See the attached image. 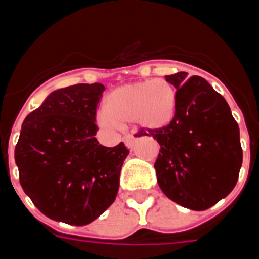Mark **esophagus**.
Masks as SVG:
<instances>
[{
	"mask_svg": "<svg viewBox=\"0 0 259 259\" xmlns=\"http://www.w3.org/2000/svg\"><path fill=\"white\" fill-rule=\"evenodd\" d=\"M124 144L127 145V148H130V149H132L135 146V143H136V137L132 136V135H127V136H124Z\"/></svg>",
	"mask_w": 259,
	"mask_h": 259,
	"instance_id": "1",
	"label": "esophagus"
}]
</instances>
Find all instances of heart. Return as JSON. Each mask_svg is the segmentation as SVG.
Returning <instances> with one entry per match:
<instances>
[{"instance_id": "1", "label": "heart", "mask_w": 259, "mask_h": 259, "mask_svg": "<svg viewBox=\"0 0 259 259\" xmlns=\"http://www.w3.org/2000/svg\"><path fill=\"white\" fill-rule=\"evenodd\" d=\"M178 97L172 84L155 79L118 87L107 95L105 109L100 111L98 123L115 128L137 123L145 130H162L175 118Z\"/></svg>"}]
</instances>
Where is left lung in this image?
Listing matches in <instances>:
<instances>
[{
    "label": "left lung",
    "instance_id": "obj_1",
    "mask_svg": "<svg viewBox=\"0 0 259 259\" xmlns=\"http://www.w3.org/2000/svg\"><path fill=\"white\" fill-rule=\"evenodd\" d=\"M187 72L167 75L176 88L172 122L148 130L161 145L154 163L158 185L171 201L202 211L232 192L242 163L240 130L227 101L206 80ZM148 135L140 131L137 136Z\"/></svg>",
    "mask_w": 259,
    "mask_h": 259
}]
</instances>
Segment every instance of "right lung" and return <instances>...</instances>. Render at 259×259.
<instances>
[{
	"label": "right lung",
	"mask_w": 259,
	"mask_h": 259,
	"mask_svg": "<svg viewBox=\"0 0 259 259\" xmlns=\"http://www.w3.org/2000/svg\"><path fill=\"white\" fill-rule=\"evenodd\" d=\"M105 87L75 84L50 93L26 116L15 146L24 193L48 218L85 226L115 201L130 150L96 139V110Z\"/></svg>",
	"instance_id": "obj_1"
}]
</instances>
